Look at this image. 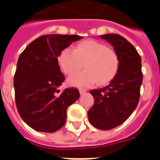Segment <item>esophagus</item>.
<instances>
[{
    "instance_id": "esophagus-1",
    "label": "esophagus",
    "mask_w": 160,
    "mask_h": 160,
    "mask_svg": "<svg viewBox=\"0 0 160 160\" xmlns=\"http://www.w3.org/2000/svg\"><path fill=\"white\" fill-rule=\"evenodd\" d=\"M79 93H80V94H81V95H82V94H84L87 93V90H82V89H80V90H79Z\"/></svg>"
}]
</instances>
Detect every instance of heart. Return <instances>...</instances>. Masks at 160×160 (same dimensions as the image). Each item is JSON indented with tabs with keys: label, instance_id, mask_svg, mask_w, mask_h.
<instances>
[{
	"label": "heart",
	"instance_id": "obj_1",
	"mask_svg": "<svg viewBox=\"0 0 160 160\" xmlns=\"http://www.w3.org/2000/svg\"><path fill=\"white\" fill-rule=\"evenodd\" d=\"M58 63L63 71L69 75L80 70L85 64L87 70L68 79L70 86L89 87L98 82L102 85L111 82L119 66V58L114 49L95 41H85L75 49L66 47L58 56Z\"/></svg>",
	"mask_w": 160,
	"mask_h": 160
}]
</instances>
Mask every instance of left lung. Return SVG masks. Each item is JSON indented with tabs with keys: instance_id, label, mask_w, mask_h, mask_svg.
Listing matches in <instances>:
<instances>
[{
	"instance_id": "obj_1",
	"label": "left lung",
	"mask_w": 160,
	"mask_h": 160,
	"mask_svg": "<svg viewBox=\"0 0 160 160\" xmlns=\"http://www.w3.org/2000/svg\"><path fill=\"white\" fill-rule=\"evenodd\" d=\"M99 38L111 44L119 58L118 72L110 84L90 91L94 104L88 111L89 122L107 131L125 122L136 108L142 82V64L136 49L123 37L108 33Z\"/></svg>"
}]
</instances>
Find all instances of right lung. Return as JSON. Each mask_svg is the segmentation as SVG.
<instances>
[{"label": "right lung", "instance_id": "1", "mask_svg": "<svg viewBox=\"0 0 160 160\" xmlns=\"http://www.w3.org/2000/svg\"><path fill=\"white\" fill-rule=\"evenodd\" d=\"M78 35H43L32 41L21 53L13 86L20 116L35 131L53 133L62 128L67 108L78 99L79 91L59 87L65 77L58 65L59 54Z\"/></svg>", "mask_w": 160, "mask_h": 160}]
</instances>
